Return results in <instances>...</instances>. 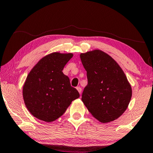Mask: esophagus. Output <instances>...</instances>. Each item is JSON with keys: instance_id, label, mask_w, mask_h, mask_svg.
<instances>
[{"instance_id": "esophagus-1", "label": "esophagus", "mask_w": 153, "mask_h": 153, "mask_svg": "<svg viewBox=\"0 0 153 153\" xmlns=\"http://www.w3.org/2000/svg\"><path fill=\"white\" fill-rule=\"evenodd\" d=\"M76 89H77V90L78 91V92L80 93V94H81V91H82V89H81V87H77Z\"/></svg>"}]
</instances>
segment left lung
<instances>
[{
	"mask_svg": "<svg viewBox=\"0 0 153 153\" xmlns=\"http://www.w3.org/2000/svg\"><path fill=\"white\" fill-rule=\"evenodd\" d=\"M80 59L88 81L82 94V102L101 123L117 119L127 108L132 94L125 73L111 56L101 50L82 53Z\"/></svg>",
	"mask_w": 153,
	"mask_h": 153,
	"instance_id": "left-lung-1",
	"label": "left lung"
}]
</instances>
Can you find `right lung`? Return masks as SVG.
<instances>
[{
  "mask_svg": "<svg viewBox=\"0 0 153 153\" xmlns=\"http://www.w3.org/2000/svg\"><path fill=\"white\" fill-rule=\"evenodd\" d=\"M73 54L54 52L42 58L28 75L23 97L28 111L40 120H56L80 94L62 71Z\"/></svg>",
  "mask_w": 153,
  "mask_h": 153,
  "instance_id": "obj_1",
  "label": "right lung"
}]
</instances>
